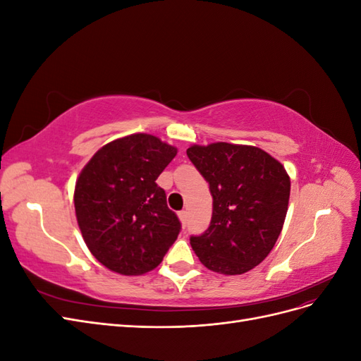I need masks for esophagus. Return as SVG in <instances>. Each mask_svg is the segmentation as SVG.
<instances>
[{
    "label": "esophagus",
    "instance_id": "1",
    "mask_svg": "<svg viewBox=\"0 0 361 361\" xmlns=\"http://www.w3.org/2000/svg\"><path fill=\"white\" fill-rule=\"evenodd\" d=\"M178 216H179V220H180L182 224L187 223V211H180V212L178 214Z\"/></svg>",
    "mask_w": 361,
    "mask_h": 361
}]
</instances>
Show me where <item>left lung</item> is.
<instances>
[{"instance_id":"1","label":"left lung","mask_w":361,"mask_h":361,"mask_svg":"<svg viewBox=\"0 0 361 361\" xmlns=\"http://www.w3.org/2000/svg\"><path fill=\"white\" fill-rule=\"evenodd\" d=\"M187 155L212 194L211 224L190 239L194 253L218 274H244L277 243L289 204V174L256 146L218 141L192 145Z\"/></svg>"}]
</instances>
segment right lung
<instances>
[{"label": "right lung", "instance_id": "obj_1", "mask_svg": "<svg viewBox=\"0 0 361 361\" xmlns=\"http://www.w3.org/2000/svg\"><path fill=\"white\" fill-rule=\"evenodd\" d=\"M178 149L150 134L102 146L75 183V215L84 243L101 264L122 276L155 269L176 241L180 223L157 179Z\"/></svg>", "mask_w": 361, "mask_h": 361}]
</instances>
